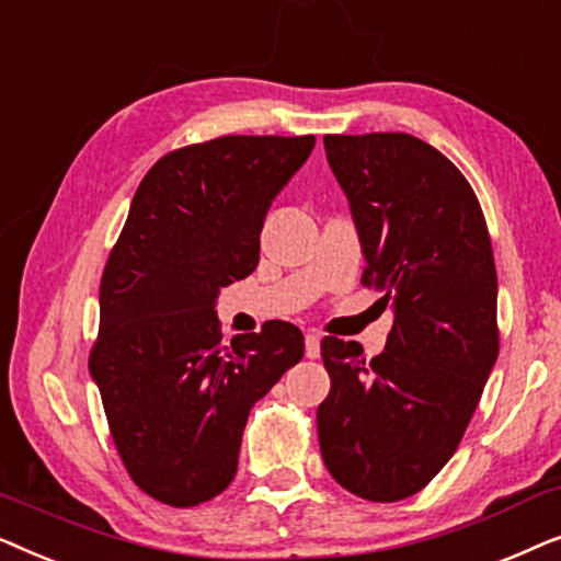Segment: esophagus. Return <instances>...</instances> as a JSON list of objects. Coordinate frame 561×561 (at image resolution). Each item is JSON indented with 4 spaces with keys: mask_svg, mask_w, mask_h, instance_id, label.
Masks as SVG:
<instances>
[{
    "mask_svg": "<svg viewBox=\"0 0 561 561\" xmlns=\"http://www.w3.org/2000/svg\"><path fill=\"white\" fill-rule=\"evenodd\" d=\"M321 355V336L319 334H306V357L317 359Z\"/></svg>",
    "mask_w": 561,
    "mask_h": 561,
    "instance_id": "1",
    "label": "esophagus"
}]
</instances>
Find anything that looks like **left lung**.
Returning a JSON list of instances; mask_svg holds the SVG:
<instances>
[{
	"label": "left lung",
	"instance_id": "obj_1",
	"mask_svg": "<svg viewBox=\"0 0 561 561\" xmlns=\"http://www.w3.org/2000/svg\"><path fill=\"white\" fill-rule=\"evenodd\" d=\"M350 202L365 286L393 309L370 363L324 336L332 390L317 411L332 478L365 501L396 503L449 462L497 359V275L478 196L457 165L405 133L327 135Z\"/></svg>",
	"mask_w": 561,
	"mask_h": 561
}]
</instances>
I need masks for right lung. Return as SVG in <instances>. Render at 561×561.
<instances>
[{"instance_id": "right-lung-1", "label": "right lung", "mask_w": 561, "mask_h": 561, "mask_svg": "<svg viewBox=\"0 0 561 561\" xmlns=\"http://www.w3.org/2000/svg\"><path fill=\"white\" fill-rule=\"evenodd\" d=\"M317 137L227 135L168 152L135 191L99 288L89 370L129 478L188 508L237 472L250 409L304 357L273 321L221 344L219 290L260 260L267 209Z\"/></svg>"}]
</instances>
